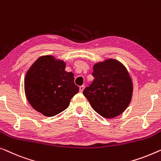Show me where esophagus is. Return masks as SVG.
Here are the masks:
<instances>
[{
  "instance_id": "esophagus-1",
  "label": "esophagus",
  "mask_w": 161,
  "mask_h": 161,
  "mask_svg": "<svg viewBox=\"0 0 161 161\" xmlns=\"http://www.w3.org/2000/svg\"><path fill=\"white\" fill-rule=\"evenodd\" d=\"M83 89H84V86H79V90H80V92H82Z\"/></svg>"
}]
</instances>
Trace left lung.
I'll return each mask as SVG.
<instances>
[{
  "label": "left lung",
  "instance_id": "1",
  "mask_svg": "<svg viewBox=\"0 0 161 161\" xmlns=\"http://www.w3.org/2000/svg\"><path fill=\"white\" fill-rule=\"evenodd\" d=\"M94 79L83 94L92 108L105 118L120 115L131 102L133 84L127 69L120 62L109 59L94 65Z\"/></svg>",
  "mask_w": 161,
  "mask_h": 161
}]
</instances>
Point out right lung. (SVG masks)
<instances>
[{
  "instance_id": "right-lung-1",
  "label": "right lung",
  "mask_w": 161,
  "mask_h": 161,
  "mask_svg": "<svg viewBox=\"0 0 161 161\" xmlns=\"http://www.w3.org/2000/svg\"><path fill=\"white\" fill-rule=\"evenodd\" d=\"M65 63L53 56L39 57L25 78V91L32 108L52 117L68 108L70 99L79 92L74 74L65 71Z\"/></svg>"
}]
</instances>
